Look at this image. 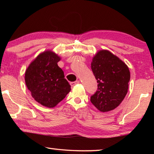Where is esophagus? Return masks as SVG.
Segmentation results:
<instances>
[{
	"instance_id": "obj_1",
	"label": "esophagus",
	"mask_w": 154,
	"mask_h": 154,
	"mask_svg": "<svg viewBox=\"0 0 154 154\" xmlns=\"http://www.w3.org/2000/svg\"><path fill=\"white\" fill-rule=\"evenodd\" d=\"M79 81H76V82H71V86H75V85L78 84V83H79Z\"/></svg>"
}]
</instances>
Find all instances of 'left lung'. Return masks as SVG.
Listing matches in <instances>:
<instances>
[{
  "mask_svg": "<svg viewBox=\"0 0 154 154\" xmlns=\"http://www.w3.org/2000/svg\"><path fill=\"white\" fill-rule=\"evenodd\" d=\"M91 69L98 83V89L90 97L92 103L101 112L113 110L120 105L128 90V67L118 56L106 49L93 57Z\"/></svg>",
  "mask_w": 154,
  "mask_h": 154,
  "instance_id": "8db88e82",
  "label": "left lung"
}]
</instances>
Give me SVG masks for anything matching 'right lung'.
<instances>
[{
  "instance_id": "1",
  "label": "right lung",
  "mask_w": 154,
  "mask_h": 154,
  "mask_svg": "<svg viewBox=\"0 0 154 154\" xmlns=\"http://www.w3.org/2000/svg\"><path fill=\"white\" fill-rule=\"evenodd\" d=\"M61 58L46 50L31 62L25 72V83L32 98L41 105L53 108L71 91L64 72L58 66Z\"/></svg>"
}]
</instances>
